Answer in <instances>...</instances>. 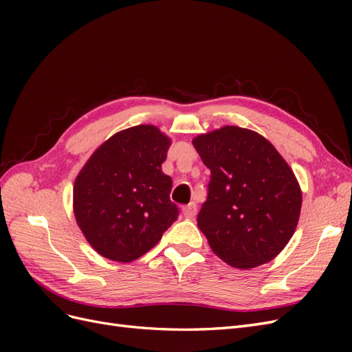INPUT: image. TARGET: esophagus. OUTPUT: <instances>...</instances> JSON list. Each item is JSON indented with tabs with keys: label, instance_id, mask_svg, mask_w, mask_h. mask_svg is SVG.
Wrapping results in <instances>:
<instances>
[{
	"label": "esophagus",
	"instance_id": "obj_1",
	"mask_svg": "<svg viewBox=\"0 0 352 352\" xmlns=\"http://www.w3.org/2000/svg\"><path fill=\"white\" fill-rule=\"evenodd\" d=\"M182 211H184V216L186 219H194L197 214V204L195 202H190V204H188L182 208Z\"/></svg>",
	"mask_w": 352,
	"mask_h": 352
}]
</instances>
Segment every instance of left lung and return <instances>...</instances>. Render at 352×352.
Instances as JSON below:
<instances>
[{
  "instance_id": "left-lung-1",
  "label": "left lung",
  "mask_w": 352,
  "mask_h": 352,
  "mask_svg": "<svg viewBox=\"0 0 352 352\" xmlns=\"http://www.w3.org/2000/svg\"><path fill=\"white\" fill-rule=\"evenodd\" d=\"M192 144L211 172L197 221L212 252L236 269L272 261L300 219L302 194L292 168L264 136L238 126Z\"/></svg>"
}]
</instances>
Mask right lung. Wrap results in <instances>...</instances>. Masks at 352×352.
I'll return each mask as SVG.
<instances>
[{
  "mask_svg": "<svg viewBox=\"0 0 352 352\" xmlns=\"http://www.w3.org/2000/svg\"><path fill=\"white\" fill-rule=\"evenodd\" d=\"M170 144L155 126L129 127L105 141L74 180V217L102 257L140 258L177 219L172 177L162 172Z\"/></svg>",
  "mask_w": 352,
  "mask_h": 352,
  "instance_id": "obj_1",
  "label": "right lung"
}]
</instances>
